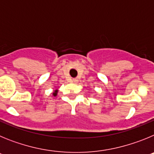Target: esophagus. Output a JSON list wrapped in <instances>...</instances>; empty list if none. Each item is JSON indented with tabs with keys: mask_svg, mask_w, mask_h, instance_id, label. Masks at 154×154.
I'll list each match as a JSON object with an SVG mask.
<instances>
[{
	"mask_svg": "<svg viewBox=\"0 0 154 154\" xmlns=\"http://www.w3.org/2000/svg\"><path fill=\"white\" fill-rule=\"evenodd\" d=\"M72 82L73 83H77V82H78V79H72Z\"/></svg>",
	"mask_w": 154,
	"mask_h": 154,
	"instance_id": "34e87169",
	"label": "esophagus"
}]
</instances>
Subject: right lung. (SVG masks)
Returning <instances> with one entry per match:
<instances>
[{
    "instance_id": "add662e5",
    "label": "right lung",
    "mask_w": 154,
    "mask_h": 154,
    "mask_svg": "<svg viewBox=\"0 0 154 154\" xmlns=\"http://www.w3.org/2000/svg\"><path fill=\"white\" fill-rule=\"evenodd\" d=\"M53 95H54V96H56V95H57V91H55V92H54V93H53Z\"/></svg>"
}]
</instances>
